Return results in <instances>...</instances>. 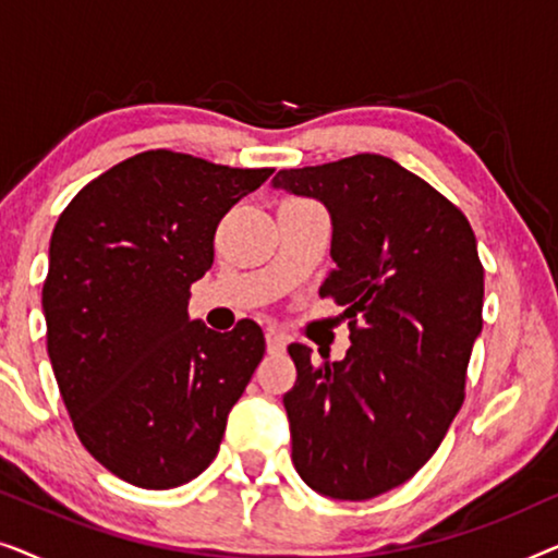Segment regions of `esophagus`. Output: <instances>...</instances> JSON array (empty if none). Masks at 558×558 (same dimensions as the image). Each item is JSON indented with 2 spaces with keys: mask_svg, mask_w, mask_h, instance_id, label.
I'll list each match as a JSON object with an SVG mask.
<instances>
[{
  "mask_svg": "<svg viewBox=\"0 0 558 558\" xmlns=\"http://www.w3.org/2000/svg\"><path fill=\"white\" fill-rule=\"evenodd\" d=\"M284 348H287L284 335L269 327V330H266V350H269V353H284Z\"/></svg>",
  "mask_w": 558,
  "mask_h": 558,
  "instance_id": "obj_1",
  "label": "esophagus"
}]
</instances>
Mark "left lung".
I'll use <instances>...</instances> for the list:
<instances>
[{"mask_svg": "<svg viewBox=\"0 0 558 558\" xmlns=\"http://www.w3.org/2000/svg\"><path fill=\"white\" fill-rule=\"evenodd\" d=\"M277 190L330 213L335 269L319 287L350 325L342 361L289 345L284 393L292 462L312 490L368 500L407 483L437 452L464 399L483 330V264L468 218L380 155L279 170Z\"/></svg>", "mask_w": 558, "mask_h": 558, "instance_id": "1", "label": "left lung"}]
</instances>
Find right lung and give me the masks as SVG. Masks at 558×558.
Instances as JSON below:
<instances>
[{
  "instance_id": "add662e5",
  "label": "right lung",
  "mask_w": 558,
  "mask_h": 558,
  "mask_svg": "<svg viewBox=\"0 0 558 558\" xmlns=\"http://www.w3.org/2000/svg\"><path fill=\"white\" fill-rule=\"evenodd\" d=\"M271 172L151 149L58 218L43 284L52 373L83 447L126 483L170 490L201 475L262 363V327L208 330L187 302L220 218Z\"/></svg>"
}]
</instances>
